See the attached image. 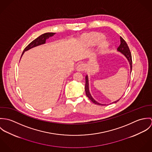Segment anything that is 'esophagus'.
Instances as JSON below:
<instances>
[{"instance_id": "esophagus-1", "label": "esophagus", "mask_w": 152, "mask_h": 152, "mask_svg": "<svg viewBox=\"0 0 152 152\" xmlns=\"http://www.w3.org/2000/svg\"><path fill=\"white\" fill-rule=\"evenodd\" d=\"M86 66L85 64H79V65L77 66V69L78 71H81L84 70V69H86Z\"/></svg>"}]
</instances>
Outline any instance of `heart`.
Wrapping results in <instances>:
<instances>
[{
	"label": "heart",
	"mask_w": 152,
	"mask_h": 152,
	"mask_svg": "<svg viewBox=\"0 0 152 152\" xmlns=\"http://www.w3.org/2000/svg\"><path fill=\"white\" fill-rule=\"evenodd\" d=\"M104 39V37L101 34H95L91 37L88 40L89 44L90 45H94L98 43Z\"/></svg>",
	"instance_id": "1"
}]
</instances>
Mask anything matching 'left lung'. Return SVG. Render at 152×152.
<instances>
[{"label": "left lung", "mask_w": 152, "mask_h": 152, "mask_svg": "<svg viewBox=\"0 0 152 152\" xmlns=\"http://www.w3.org/2000/svg\"><path fill=\"white\" fill-rule=\"evenodd\" d=\"M120 39H121V44L118 47L117 50L119 52H121L122 54H124L126 58L128 59L129 63V64H130V72L132 71V55H131V53H130V50H129V48L128 45L127 43H126V42L124 40V39L121 37H120ZM85 90H86V95H87V96L88 97V98L94 104H97V105H104V104H99L98 103V102H96L91 96L90 92H89V83H88V75H86V87H85ZM119 100H117L112 103H116Z\"/></svg>", "instance_id": "1"}]
</instances>
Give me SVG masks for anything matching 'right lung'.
I'll use <instances>...</instances> for the list:
<instances>
[{
    "instance_id": "right-lung-1",
    "label": "right lung",
    "mask_w": 152,
    "mask_h": 152,
    "mask_svg": "<svg viewBox=\"0 0 152 152\" xmlns=\"http://www.w3.org/2000/svg\"><path fill=\"white\" fill-rule=\"evenodd\" d=\"M56 33H46L42 34L41 36H40L39 37L36 38L35 40H34L33 42H31L23 50V53H22V56L21 57L23 56V54H24V53L30 49H31V48H33L34 47L38 46L39 45L41 44H43L45 43L46 39H48L50 37H51L53 36H54Z\"/></svg>"
}]
</instances>
